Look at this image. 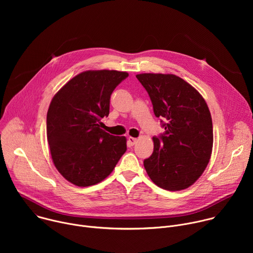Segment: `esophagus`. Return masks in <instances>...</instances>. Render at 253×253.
I'll return each mask as SVG.
<instances>
[{"label":"esophagus","instance_id":"34e87169","mask_svg":"<svg viewBox=\"0 0 253 253\" xmlns=\"http://www.w3.org/2000/svg\"><path fill=\"white\" fill-rule=\"evenodd\" d=\"M128 142H129V144L131 146H133V145H135L136 144V142H137V138H134V137H128Z\"/></svg>","mask_w":253,"mask_h":253}]
</instances>
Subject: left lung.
<instances>
[{"mask_svg":"<svg viewBox=\"0 0 253 253\" xmlns=\"http://www.w3.org/2000/svg\"><path fill=\"white\" fill-rule=\"evenodd\" d=\"M136 78L165 128L153 137L154 150L144 167L157 186L169 191L186 189L204 172L211 156L213 127L208 106L195 88L176 75L144 73Z\"/></svg>","mask_w":253,"mask_h":253,"instance_id":"obj_1","label":"left lung"}]
</instances>
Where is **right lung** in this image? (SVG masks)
<instances>
[{"label":"right lung","instance_id":"1","mask_svg":"<svg viewBox=\"0 0 253 253\" xmlns=\"http://www.w3.org/2000/svg\"><path fill=\"white\" fill-rule=\"evenodd\" d=\"M128 77L115 70L85 71L53 97L47 113V139L61 175L76 186L97 184L126 152V137L102 129L114 89Z\"/></svg>","mask_w":253,"mask_h":253}]
</instances>
